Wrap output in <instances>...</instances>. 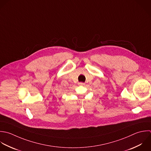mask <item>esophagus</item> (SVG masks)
<instances>
[{"instance_id": "obj_1", "label": "esophagus", "mask_w": 151, "mask_h": 151, "mask_svg": "<svg viewBox=\"0 0 151 151\" xmlns=\"http://www.w3.org/2000/svg\"><path fill=\"white\" fill-rule=\"evenodd\" d=\"M78 85H80V86H83V85H85V83H83V82H79V83H78Z\"/></svg>"}]
</instances>
